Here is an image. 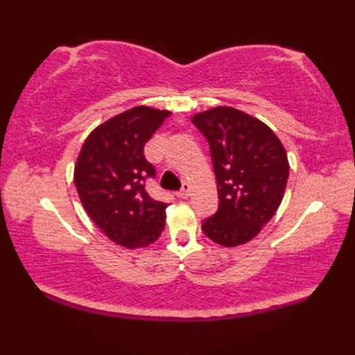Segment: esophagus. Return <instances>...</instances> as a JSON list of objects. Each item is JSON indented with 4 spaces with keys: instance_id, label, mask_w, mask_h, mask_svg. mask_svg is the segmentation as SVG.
<instances>
[{
    "instance_id": "34e87169",
    "label": "esophagus",
    "mask_w": 355,
    "mask_h": 355,
    "mask_svg": "<svg viewBox=\"0 0 355 355\" xmlns=\"http://www.w3.org/2000/svg\"><path fill=\"white\" fill-rule=\"evenodd\" d=\"M189 195H191V186L187 183H183L182 191L178 192V197L180 198H189Z\"/></svg>"
}]
</instances>
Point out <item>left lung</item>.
Here are the masks:
<instances>
[{
	"instance_id": "left-lung-1",
	"label": "left lung",
	"mask_w": 355,
	"mask_h": 355,
	"mask_svg": "<svg viewBox=\"0 0 355 355\" xmlns=\"http://www.w3.org/2000/svg\"><path fill=\"white\" fill-rule=\"evenodd\" d=\"M192 122L209 141L220 198L201 229L223 247L245 244L281 206L290 172L285 148L259 119L232 107L197 112Z\"/></svg>"
}]
</instances>
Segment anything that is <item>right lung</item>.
<instances>
[{
    "label": "right lung",
    "instance_id": "1",
    "mask_svg": "<svg viewBox=\"0 0 355 355\" xmlns=\"http://www.w3.org/2000/svg\"><path fill=\"white\" fill-rule=\"evenodd\" d=\"M171 116L168 110L134 107L89 132L74 164V184L85 212L103 235L126 248L160 238L168 205L150 198L145 180L155 175L143 149Z\"/></svg>",
    "mask_w": 355,
    "mask_h": 355
}]
</instances>
